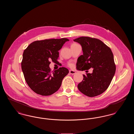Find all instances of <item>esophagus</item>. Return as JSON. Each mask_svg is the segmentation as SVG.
<instances>
[{"label": "esophagus", "mask_w": 134, "mask_h": 134, "mask_svg": "<svg viewBox=\"0 0 134 134\" xmlns=\"http://www.w3.org/2000/svg\"><path fill=\"white\" fill-rule=\"evenodd\" d=\"M69 73L71 74H75V73H76V72H75V71H73V70H70L69 71Z\"/></svg>", "instance_id": "34e87169"}]
</instances>
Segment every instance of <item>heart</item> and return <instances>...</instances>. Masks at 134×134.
<instances>
[{
  "instance_id": "heart-1",
  "label": "heart",
  "mask_w": 134,
  "mask_h": 134,
  "mask_svg": "<svg viewBox=\"0 0 134 134\" xmlns=\"http://www.w3.org/2000/svg\"><path fill=\"white\" fill-rule=\"evenodd\" d=\"M77 45V44H72V45ZM68 65H69L70 67H72V66H73V64H72V63H68Z\"/></svg>"
}]
</instances>
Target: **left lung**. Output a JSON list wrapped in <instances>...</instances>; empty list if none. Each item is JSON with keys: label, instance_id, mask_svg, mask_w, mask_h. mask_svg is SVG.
Instances as JSON below:
<instances>
[{"label": "left lung", "instance_id": "8db88e82", "mask_svg": "<svg viewBox=\"0 0 134 134\" xmlns=\"http://www.w3.org/2000/svg\"><path fill=\"white\" fill-rule=\"evenodd\" d=\"M81 45L83 55L76 63L77 70L93 68L92 73L83 74V79L78 85L79 91L85 96L94 97L101 94L109 86L115 75L116 67L113 52L99 39L81 37L74 40Z\"/></svg>", "mask_w": 134, "mask_h": 134}]
</instances>
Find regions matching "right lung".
Returning <instances> with one entry per match:
<instances>
[{"label": "right lung", "instance_id": "right-lung-1", "mask_svg": "<svg viewBox=\"0 0 134 134\" xmlns=\"http://www.w3.org/2000/svg\"><path fill=\"white\" fill-rule=\"evenodd\" d=\"M68 41L67 38L36 41L24 51L21 69L26 82L35 93L41 96H50L60 88L69 70L60 67L53 72L49 65L50 61L54 63L58 62V51Z\"/></svg>", "mask_w": 134, "mask_h": 134}]
</instances>
